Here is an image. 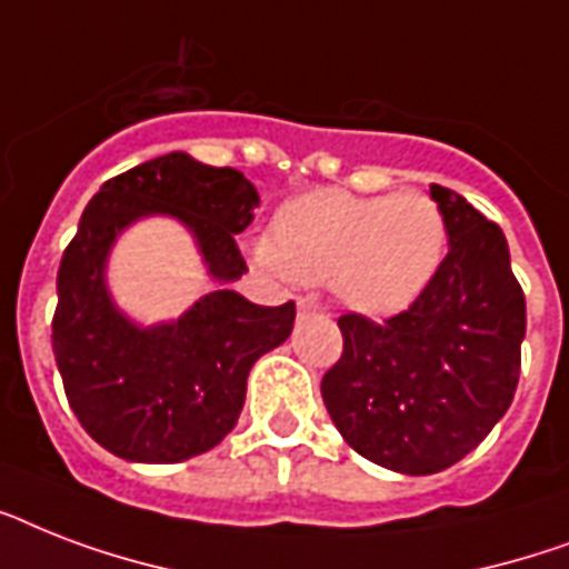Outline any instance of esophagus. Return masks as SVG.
<instances>
[{
    "label": "esophagus",
    "instance_id": "esophagus-1",
    "mask_svg": "<svg viewBox=\"0 0 569 569\" xmlns=\"http://www.w3.org/2000/svg\"><path fill=\"white\" fill-rule=\"evenodd\" d=\"M310 312H321L319 301L310 298V295H307V298H298V316H310Z\"/></svg>",
    "mask_w": 569,
    "mask_h": 569
}]
</instances>
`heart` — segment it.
Segmentation results:
<instances>
[{
  "label": "heart",
  "instance_id": "1",
  "mask_svg": "<svg viewBox=\"0 0 569 569\" xmlns=\"http://www.w3.org/2000/svg\"><path fill=\"white\" fill-rule=\"evenodd\" d=\"M446 244V214L422 191L357 197L328 189L286 203L277 236H262L253 253L271 274L330 280L351 310L392 316L425 292Z\"/></svg>",
  "mask_w": 569,
  "mask_h": 569
}]
</instances>
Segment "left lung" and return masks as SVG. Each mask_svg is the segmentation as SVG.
I'll return each instance as SVG.
<instances>
[{
  "label": "left lung",
  "mask_w": 569,
  "mask_h": 569,
  "mask_svg": "<svg viewBox=\"0 0 569 569\" xmlns=\"http://www.w3.org/2000/svg\"><path fill=\"white\" fill-rule=\"evenodd\" d=\"M449 253L405 312L339 316L342 357L321 378L330 419L357 455L405 476L449 469L511 407L526 295L499 223L431 186Z\"/></svg>",
  "instance_id": "obj_1"
}]
</instances>
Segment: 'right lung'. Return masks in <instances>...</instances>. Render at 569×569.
<instances>
[{"label": "right lung", "mask_w": 569, "mask_h": 569, "mask_svg": "<svg viewBox=\"0 0 569 569\" xmlns=\"http://www.w3.org/2000/svg\"><path fill=\"white\" fill-rule=\"evenodd\" d=\"M259 206L244 173L168 153L118 173L84 206L58 268L52 351L67 401L102 449L138 463H180L232 431L250 366L286 342L295 303L259 307L218 286L177 321L138 328L111 303L106 259L138 218L171 214L197 239L218 283L248 266L236 244Z\"/></svg>", "instance_id": "right-lung-1"}]
</instances>
